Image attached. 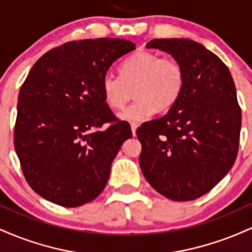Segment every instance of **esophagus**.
<instances>
[{"label": "esophagus", "mask_w": 252, "mask_h": 252, "mask_svg": "<svg viewBox=\"0 0 252 252\" xmlns=\"http://www.w3.org/2000/svg\"><path fill=\"white\" fill-rule=\"evenodd\" d=\"M137 126H138V124H136V123H131V132H132V135H136V129H137Z\"/></svg>", "instance_id": "obj_1"}]
</instances>
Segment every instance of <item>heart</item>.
I'll return each mask as SVG.
<instances>
[{
    "mask_svg": "<svg viewBox=\"0 0 252 252\" xmlns=\"http://www.w3.org/2000/svg\"><path fill=\"white\" fill-rule=\"evenodd\" d=\"M121 77L105 74L102 82L104 99L111 109L121 110L136 100L121 114L126 121L138 122L153 112H164L180 98L185 86V71L173 57H161L153 52H137L122 63Z\"/></svg>",
    "mask_w": 252,
    "mask_h": 252,
    "instance_id": "b5f03b06",
    "label": "heart"
}]
</instances>
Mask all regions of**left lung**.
<instances>
[{
    "mask_svg": "<svg viewBox=\"0 0 252 252\" xmlns=\"http://www.w3.org/2000/svg\"><path fill=\"white\" fill-rule=\"evenodd\" d=\"M185 71L180 98L166 115L137 130L140 167L150 186L175 201L206 194L227 174L239 148L242 111L227 66L201 43L154 39Z\"/></svg>",
    "mask_w": 252,
    "mask_h": 252,
    "instance_id": "obj_1",
    "label": "left lung"
}]
</instances>
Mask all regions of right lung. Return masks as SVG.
<instances>
[{
    "mask_svg": "<svg viewBox=\"0 0 252 252\" xmlns=\"http://www.w3.org/2000/svg\"><path fill=\"white\" fill-rule=\"evenodd\" d=\"M135 47L109 37L70 41L43 54L28 73L14 147L26 181L46 200L82 206L105 187L115 156L132 135L105 103L102 82Z\"/></svg>",
    "mask_w": 252,
    "mask_h": 252,
    "instance_id": "add662e5",
    "label": "right lung"
}]
</instances>
